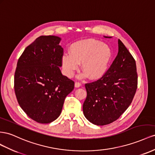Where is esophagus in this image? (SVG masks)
<instances>
[{
  "mask_svg": "<svg viewBox=\"0 0 155 155\" xmlns=\"http://www.w3.org/2000/svg\"><path fill=\"white\" fill-rule=\"evenodd\" d=\"M82 86V84L79 82H76L74 84V86L76 87H79Z\"/></svg>",
  "mask_w": 155,
  "mask_h": 155,
  "instance_id": "1",
  "label": "esophagus"
}]
</instances>
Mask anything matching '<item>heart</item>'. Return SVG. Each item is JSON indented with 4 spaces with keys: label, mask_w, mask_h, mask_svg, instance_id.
I'll return each instance as SVG.
<instances>
[{
    "label": "heart",
    "mask_w": 155,
    "mask_h": 155,
    "mask_svg": "<svg viewBox=\"0 0 155 155\" xmlns=\"http://www.w3.org/2000/svg\"><path fill=\"white\" fill-rule=\"evenodd\" d=\"M111 56V50L107 45L94 39H88L73 43L69 48V54L63 55L61 64L69 77L73 76L81 64L84 71L81 77L87 75L90 79L95 80L104 74Z\"/></svg>",
    "instance_id": "obj_1"
}]
</instances>
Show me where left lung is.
Masks as SVG:
<instances>
[{"instance_id":"left-lung-1","label":"left lung","mask_w":155,"mask_h":155,"mask_svg":"<svg viewBox=\"0 0 155 155\" xmlns=\"http://www.w3.org/2000/svg\"><path fill=\"white\" fill-rule=\"evenodd\" d=\"M137 87L136 61L118 39L117 55L109 69L97 81L85 84L87 97L83 104L84 115L94 125L110 124L129 107Z\"/></svg>"}]
</instances>
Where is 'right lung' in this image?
<instances>
[{"label": "right lung", "mask_w": 155, "mask_h": 155, "mask_svg": "<svg viewBox=\"0 0 155 155\" xmlns=\"http://www.w3.org/2000/svg\"><path fill=\"white\" fill-rule=\"evenodd\" d=\"M60 38L41 36L26 47L17 61L14 90L21 108L39 123H49L59 117L66 96L74 82L64 76V49Z\"/></svg>", "instance_id": "add662e5"}]
</instances>
